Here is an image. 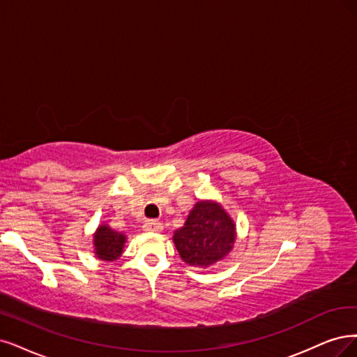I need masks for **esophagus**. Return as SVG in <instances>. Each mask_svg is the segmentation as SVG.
Listing matches in <instances>:
<instances>
[{"label":"esophagus","instance_id":"esophagus-1","mask_svg":"<svg viewBox=\"0 0 357 357\" xmlns=\"http://www.w3.org/2000/svg\"><path fill=\"white\" fill-rule=\"evenodd\" d=\"M163 229L162 222L158 220H147L144 223V231L147 232H160Z\"/></svg>","mask_w":357,"mask_h":357}]
</instances>
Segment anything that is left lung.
Returning a JSON list of instances; mask_svg holds the SVG:
<instances>
[{
  "label": "left lung",
  "instance_id": "1",
  "mask_svg": "<svg viewBox=\"0 0 357 357\" xmlns=\"http://www.w3.org/2000/svg\"><path fill=\"white\" fill-rule=\"evenodd\" d=\"M235 223L219 203L197 202L174 243L187 265L208 268L227 257L235 244Z\"/></svg>",
  "mask_w": 357,
  "mask_h": 357
}]
</instances>
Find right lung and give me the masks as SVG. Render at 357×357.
<instances>
[{
	"mask_svg": "<svg viewBox=\"0 0 357 357\" xmlns=\"http://www.w3.org/2000/svg\"><path fill=\"white\" fill-rule=\"evenodd\" d=\"M126 235L112 229L109 225H100L94 234L96 256L105 261H114L123 253Z\"/></svg>",
	"mask_w": 357,
	"mask_h": 357,
	"instance_id": "right-lung-1",
	"label": "right lung"
}]
</instances>
